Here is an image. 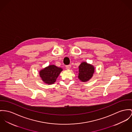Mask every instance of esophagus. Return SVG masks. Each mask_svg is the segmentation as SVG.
<instances>
[{
    "label": "esophagus",
    "instance_id": "esophagus-1",
    "mask_svg": "<svg viewBox=\"0 0 132 132\" xmlns=\"http://www.w3.org/2000/svg\"><path fill=\"white\" fill-rule=\"evenodd\" d=\"M71 68V65H68L66 66V68L67 69H70Z\"/></svg>",
    "mask_w": 132,
    "mask_h": 132
}]
</instances>
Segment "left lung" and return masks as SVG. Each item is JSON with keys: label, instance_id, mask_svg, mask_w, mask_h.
<instances>
[{"label": "left lung", "instance_id": "obj_1", "mask_svg": "<svg viewBox=\"0 0 132 132\" xmlns=\"http://www.w3.org/2000/svg\"><path fill=\"white\" fill-rule=\"evenodd\" d=\"M94 68L93 66L86 62H82L79 66V79L83 82L89 80L93 76Z\"/></svg>", "mask_w": 132, "mask_h": 132}]
</instances>
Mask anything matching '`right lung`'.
<instances>
[{
	"mask_svg": "<svg viewBox=\"0 0 132 132\" xmlns=\"http://www.w3.org/2000/svg\"><path fill=\"white\" fill-rule=\"evenodd\" d=\"M62 71L61 68L57 67L55 65H50L40 72V75L45 83L51 84H53Z\"/></svg>",
	"mask_w": 132,
	"mask_h": 132,
	"instance_id": "obj_1",
	"label": "right lung"
}]
</instances>
